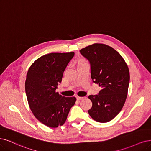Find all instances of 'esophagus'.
I'll return each instance as SVG.
<instances>
[{"mask_svg":"<svg viewBox=\"0 0 151 151\" xmlns=\"http://www.w3.org/2000/svg\"><path fill=\"white\" fill-rule=\"evenodd\" d=\"M84 99H85V97H80V96L77 97V100H78V101H80V100Z\"/></svg>","mask_w":151,"mask_h":151,"instance_id":"1","label":"esophagus"}]
</instances>
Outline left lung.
Wrapping results in <instances>:
<instances>
[{"mask_svg": "<svg viewBox=\"0 0 151 151\" xmlns=\"http://www.w3.org/2000/svg\"><path fill=\"white\" fill-rule=\"evenodd\" d=\"M90 63L93 81L102 88L98 94L90 95L88 110L97 122H107L119 114L124 104L129 84V71L121 55L112 47L94 43L80 50Z\"/></svg>", "mask_w": 151, "mask_h": 151, "instance_id": "left-lung-1", "label": "left lung"}]
</instances>
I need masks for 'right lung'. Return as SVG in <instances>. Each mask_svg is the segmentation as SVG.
<instances>
[{
    "mask_svg": "<svg viewBox=\"0 0 151 151\" xmlns=\"http://www.w3.org/2000/svg\"><path fill=\"white\" fill-rule=\"evenodd\" d=\"M74 52L51 53L42 56L30 66L25 81L29 107L35 118L50 127L62 126L75 97L62 96L56 91Z\"/></svg>",
    "mask_w": 151,
    "mask_h": 151,
    "instance_id": "right-lung-1",
    "label": "right lung"
}]
</instances>
